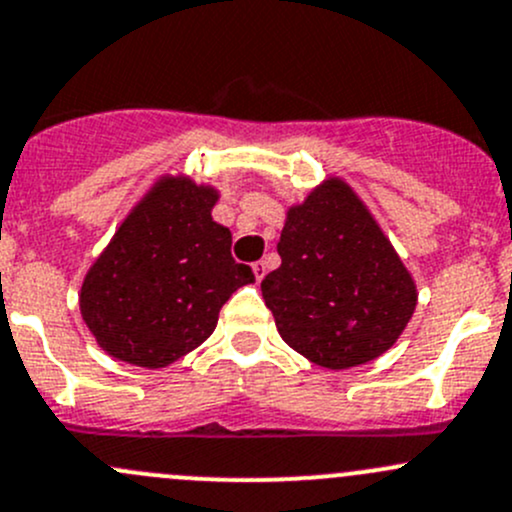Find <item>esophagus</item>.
<instances>
[{
  "instance_id": "obj_1",
  "label": "esophagus",
  "mask_w": 512,
  "mask_h": 512,
  "mask_svg": "<svg viewBox=\"0 0 512 512\" xmlns=\"http://www.w3.org/2000/svg\"><path fill=\"white\" fill-rule=\"evenodd\" d=\"M252 272H255L257 282H262V279H265V274H267V262L265 260H257L255 265H252Z\"/></svg>"
}]
</instances>
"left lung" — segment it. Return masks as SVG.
<instances>
[{"instance_id":"obj_1","label":"left lung","mask_w":512,"mask_h":512,"mask_svg":"<svg viewBox=\"0 0 512 512\" xmlns=\"http://www.w3.org/2000/svg\"><path fill=\"white\" fill-rule=\"evenodd\" d=\"M277 252L282 265L262 279V299L284 343L311 363H368L412 319L410 272L346 181L328 179L289 208Z\"/></svg>"}]
</instances>
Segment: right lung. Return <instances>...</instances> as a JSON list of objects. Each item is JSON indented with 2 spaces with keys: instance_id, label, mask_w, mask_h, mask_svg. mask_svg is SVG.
I'll return each instance as SVG.
<instances>
[{
  "instance_id": "right-lung-1",
  "label": "right lung",
  "mask_w": 512,
  "mask_h": 512,
  "mask_svg": "<svg viewBox=\"0 0 512 512\" xmlns=\"http://www.w3.org/2000/svg\"><path fill=\"white\" fill-rule=\"evenodd\" d=\"M218 193L164 176L85 274L80 314L102 351L166 368L201 346L233 292L255 282L233 260V235L211 218Z\"/></svg>"
}]
</instances>
